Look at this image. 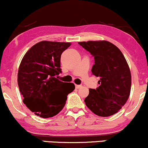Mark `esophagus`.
I'll return each instance as SVG.
<instances>
[{"label":"esophagus","mask_w":148,"mask_h":148,"mask_svg":"<svg viewBox=\"0 0 148 148\" xmlns=\"http://www.w3.org/2000/svg\"><path fill=\"white\" fill-rule=\"evenodd\" d=\"M81 85H78V84H75V88H80L81 87Z\"/></svg>","instance_id":"esophagus-1"}]
</instances>
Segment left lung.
I'll list each match as a JSON object with an SVG mask.
<instances>
[{
	"instance_id": "1",
	"label": "left lung",
	"mask_w": 148,
	"mask_h": 148,
	"mask_svg": "<svg viewBox=\"0 0 148 148\" xmlns=\"http://www.w3.org/2000/svg\"><path fill=\"white\" fill-rule=\"evenodd\" d=\"M94 57L93 75L100 77V86L90 88L84 102L92 112L99 116L114 115L129 98L132 76L127 62L118 47L107 41L78 42Z\"/></svg>"
}]
</instances>
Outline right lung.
<instances>
[{
	"label": "right lung",
	"instance_id": "right-lung-1",
	"mask_svg": "<svg viewBox=\"0 0 148 148\" xmlns=\"http://www.w3.org/2000/svg\"><path fill=\"white\" fill-rule=\"evenodd\" d=\"M69 42L42 41L23 57L18 71V85L23 103L36 116L47 119L57 115L66 104L67 95L75 89L73 83L55 77L62 73V53Z\"/></svg>",
	"mask_w": 148,
	"mask_h": 148
}]
</instances>
